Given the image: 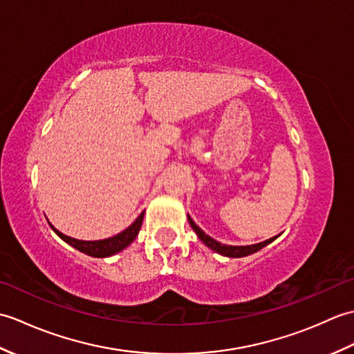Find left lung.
Listing matches in <instances>:
<instances>
[{"mask_svg":"<svg viewBox=\"0 0 354 354\" xmlns=\"http://www.w3.org/2000/svg\"><path fill=\"white\" fill-rule=\"evenodd\" d=\"M187 217H189V222H190V225H192V228L194 230V232H196L198 237L201 239V242L205 243V245L209 248V250H213L214 252H219V254L225 255V257H246V255H250V254H254V252L260 251L261 248H265L266 245H269L270 242H274V240L277 239V236H275V237H272V239L265 240V242H260V243H255V245H248V246L223 245V243H221V242H217V240L209 237L208 234H205V232L202 231V230L198 227V225L193 222V219H192V217H190L189 214H187Z\"/></svg>","mask_w":354,"mask_h":354,"instance_id":"left-lung-1","label":"left lung"}]
</instances>
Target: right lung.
<instances>
[{"instance_id":"right-lung-1","label":"right lung","mask_w":354,"mask_h":354,"mask_svg":"<svg viewBox=\"0 0 354 354\" xmlns=\"http://www.w3.org/2000/svg\"><path fill=\"white\" fill-rule=\"evenodd\" d=\"M142 217H145V212H142L135 222L131 225V227H127L124 231L118 232L117 236L114 237H109V239H103V240H77V239H73L70 236H65L62 234L61 231H57L53 225L50 223L51 230L56 232V234L61 237L64 242H66L68 245H71L73 248H76L77 251L84 252L86 255H91V257H111V255H114L120 251H123L124 248L129 246L135 237L138 236V231L141 228V223H142Z\"/></svg>"}]
</instances>
